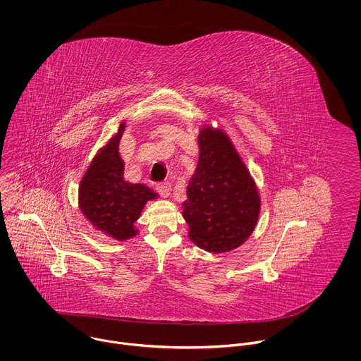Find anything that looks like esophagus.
Masks as SVG:
<instances>
[{
    "mask_svg": "<svg viewBox=\"0 0 361 361\" xmlns=\"http://www.w3.org/2000/svg\"><path fill=\"white\" fill-rule=\"evenodd\" d=\"M157 193H158L161 197H164V199L169 197V195H171V186H169V183L158 185V186H157Z\"/></svg>",
    "mask_w": 361,
    "mask_h": 361,
    "instance_id": "esophagus-1",
    "label": "esophagus"
}]
</instances>
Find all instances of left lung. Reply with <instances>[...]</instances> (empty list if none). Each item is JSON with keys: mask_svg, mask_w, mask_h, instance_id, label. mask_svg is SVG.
<instances>
[{"mask_svg": "<svg viewBox=\"0 0 361 361\" xmlns=\"http://www.w3.org/2000/svg\"><path fill=\"white\" fill-rule=\"evenodd\" d=\"M199 150L182 215L189 239L208 253L221 255L250 238L261 200L253 176L221 128L208 123L200 128Z\"/></svg>", "mask_w": 361, "mask_h": 361, "instance_id": "8db88e82", "label": "left lung"}]
</instances>
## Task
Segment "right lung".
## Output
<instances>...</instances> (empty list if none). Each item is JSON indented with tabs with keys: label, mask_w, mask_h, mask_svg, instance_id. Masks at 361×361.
I'll return each mask as SVG.
<instances>
[{
	"label": "right lung",
	"mask_w": 361,
	"mask_h": 361,
	"mask_svg": "<svg viewBox=\"0 0 361 361\" xmlns=\"http://www.w3.org/2000/svg\"><path fill=\"white\" fill-rule=\"evenodd\" d=\"M125 130L118 132L93 157L79 185V209L94 231L112 240L125 242L139 235L136 221L147 202L157 193L143 183H130L123 178V161L119 142Z\"/></svg>",
	"instance_id": "obj_1"
}]
</instances>
